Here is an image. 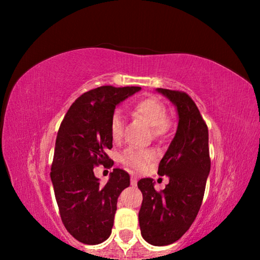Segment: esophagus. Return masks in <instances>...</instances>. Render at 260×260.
<instances>
[{
    "mask_svg": "<svg viewBox=\"0 0 260 260\" xmlns=\"http://www.w3.org/2000/svg\"><path fill=\"white\" fill-rule=\"evenodd\" d=\"M131 184L133 187H135L136 184H138V178H136V177H131Z\"/></svg>",
    "mask_w": 260,
    "mask_h": 260,
    "instance_id": "obj_1",
    "label": "esophagus"
}]
</instances>
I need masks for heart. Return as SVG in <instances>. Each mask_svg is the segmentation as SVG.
<instances>
[{
  "mask_svg": "<svg viewBox=\"0 0 260 260\" xmlns=\"http://www.w3.org/2000/svg\"><path fill=\"white\" fill-rule=\"evenodd\" d=\"M166 111L165 104L155 96L142 98L132 105V113L150 125L152 136L157 140L166 139L172 132L173 121L171 117L167 116ZM110 132L114 141L121 139L124 133V119L119 112L112 114L110 121ZM152 159L153 153L151 151L136 148L126 149L120 156L122 164L135 171L144 170Z\"/></svg>",
  "mask_w": 260,
  "mask_h": 260,
  "instance_id": "obj_1",
  "label": "heart"
}]
</instances>
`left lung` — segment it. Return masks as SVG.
<instances>
[{
    "label": "left lung",
    "instance_id": "left-lung-1",
    "mask_svg": "<svg viewBox=\"0 0 260 260\" xmlns=\"http://www.w3.org/2000/svg\"><path fill=\"white\" fill-rule=\"evenodd\" d=\"M157 91L177 107L179 125L158 166V174L170 178L164 190L157 191L150 178L138 182L143 195L139 221L143 239L161 246L178 241L197 217L211 159L208 126L190 96L164 88Z\"/></svg>",
    "mask_w": 260,
    "mask_h": 260
}]
</instances>
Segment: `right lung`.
Listing matches in <instances>:
<instances>
[{
    "label": "right lung",
    "instance_id": "1",
    "mask_svg": "<svg viewBox=\"0 0 260 260\" xmlns=\"http://www.w3.org/2000/svg\"><path fill=\"white\" fill-rule=\"evenodd\" d=\"M141 87L102 86L74 101L57 133L50 178L60 219L74 239L102 243L111 234L117 200L129 186V174L113 169L107 184L100 183L94 167H112L110 121L121 101Z\"/></svg>",
    "mask_w": 260,
    "mask_h": 260
}]
</instances>
